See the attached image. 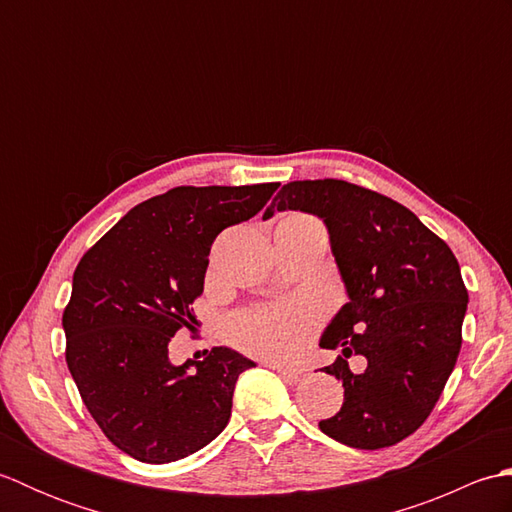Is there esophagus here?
Wrapping results in <instances>:
<instances>
[{"label":"esophagus","instance_id":"esophagus-1","mask_svg":"<svg viewBox=\"0 0 512 512\" xmlns=\"http://www.w3.org/2000/svg\"><path fill=\"white\" fill-rule=\"evenodd\" d=\"M270 367L277 369V372L281 374V378L286 380V383H290V385L299 383V378H301V372H299V369H295V367H284V365H270Z\"/></svg>","mask_w":512,"mask_h":512}]
</instances>
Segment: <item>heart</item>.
<instances>
[{
  "label": "heart",
  "instance_id": "obj_1",
  "mask_svg": "<svg viewBox=\"0 0 512 512\" xmlns=\"http://www.w3.org/2000/svg\"><path fill=\"white\" fill-rule=\"evenodd\" d=\"M314 308L306 301H284L235 314L226 323V336L244 352L286 361L306 347L314 328Z\"/></svg>",
  "mask_w": 512,
  "mask_h": 512
}]
</instances>
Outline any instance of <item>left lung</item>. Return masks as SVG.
Here are the masks:
<instances>
[{
  "instance_id": "left-lung-1",
  "label": "left lung",
  "mask_w": 512,
  "mask_h": 512,
  "mask_svg": "<svg viewBox=\"0 0 512 512\" xmlns=\"http://www.w3.org/2000/svg\"><path fill=\"white\" fill-rule=\"evenodd\" d=\"M286 209L323 217L350 295L321 339L343 352L323 369L345 394L319 429L347 447H391L431 416L458 361L469 303L458 259L407 206L352 182H288L264 220ZM354 353L368 358L361 375L346 363Z\"/></svg>"
}]
</instances>
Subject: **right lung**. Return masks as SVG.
I'll return each mask as SVG.
<instances>
[{
	"label": "right lung",
	"mask_w": 512,
	"mask_h": 512,
	"mask_svg": "<svg viewBox=\"0 0 512 512\" xmlns=\"http://www.w3.org/2000/svg\"><path fill=\"white\" fill-rule=\"evenodd\" d=\"M277 187L169 189L134 206L76 266L65 363L107 440L134 460H182L228 424L237 376L255 363L213 347L176 367L169 341L198 325L193 301L215 237L262 211Z\"/></svg>",
	"instance_id": "obj_1"
}]
</instances>
